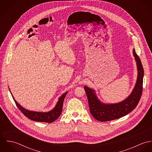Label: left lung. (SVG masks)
<instances>
[{
  "mask_svg": "<svg viewBox=\"0 0 152 152\" xmlns=\"http://www.w3.org/2000/svg\"><path fill=\"white\" fill-rule=\"evenodd\" d=\"M133 54L137 65V77L132 92L124 101L115 104L103 103L97 97L94 89L84 86L89 110L95 119L101 122L115 120L128 115L137 105L142 93L144 71L141 61L134 48Z\"/></svg>",
  "mask_w": 152,
  "mask_h": 152,
  "instance_id": "left-lung-1",
  "label": "left lung"
}]
</instances>
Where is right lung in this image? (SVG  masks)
I'll list each match as a JSON object with an SVG mask.
<instances>
[{
  "instance_id": "1",
  "label": "right lung",
  "mask_w": 152,
  "mask_h": 152,
  "mask_svg": "<svg viewBox=\"0 0 152 152\" xmlns=\"http://www.w3.org/2000/svg\"><path fill=\"white\" fill-rule=\"evenodd\" d=\"M10 91V89H9ZM11 93V92H10ZM68 92H65L59 98L55 106V107L52 110L48 112H36L29 110L26 109L22 107V106L15 100V98L12 95V96L19 110L28 119L40 122H46V123H51L56 121L61 114L62 109H63V105L64 100L65 96Z\"/></svg>"
}]
</instances>
